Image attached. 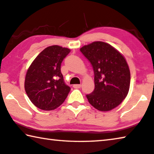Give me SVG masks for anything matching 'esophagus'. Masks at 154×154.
<instances>
[{
    "label": "esophagus",
    "instance_id": "esophagus-1",
    "mask_svg": "<svg viewBox=\"0 0 154 154\" xmlns=\"http://www.w3.org/2000/svg\"><path fill=\"white\" fill-rule=\"evenodd\" d=\"M73 87H74V88H75V89H79L81 87V85H73Z\"/></svg>",
    "mask_w": 154,
    "mask_h": 154
}]
</instances>
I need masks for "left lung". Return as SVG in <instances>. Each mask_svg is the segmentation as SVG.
Returning <instances> with one entry per match:
<instances>
[{
  "mask_svg": "<svg viewBox=\"0 0 154 154\" xmlns=\"http://www.w3.org/2000/svg\"><path fill=\"white\" fill-rule=\"evenodd\" d=\"M80 50L91 63L95 89L86 96L96 109L108 112L116 107L128 94L130 70L126 59L107 42L95 41Z\"/></svg>",
  "mask_w": 154,
  "mask_h": 154,
  "instance_id": "8db88e82",
  "label": "left lung"
}]
</instances>
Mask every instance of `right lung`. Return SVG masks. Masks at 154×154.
I'll list each match as a JSON object with an SVG mask.
<instances>
[{
    "mask_svg": "<svg viewBox=\"0 0 154 154\" xmlns=\"http://www.w3.org/2000/svg\"><path fill=\"white\" fill-rule=\"evenodd\" d=\"M69 52L70 49L66 47H47L28 68L25 89L31 102L38 108L54 110L67 98L71 88L64 82L60 65Z\"/></svg>",
    "mask_w": 154,
    "mask_h": 154,
    "instance_id": "obj_1",
    "label": "right lung"
}]
</instances>
